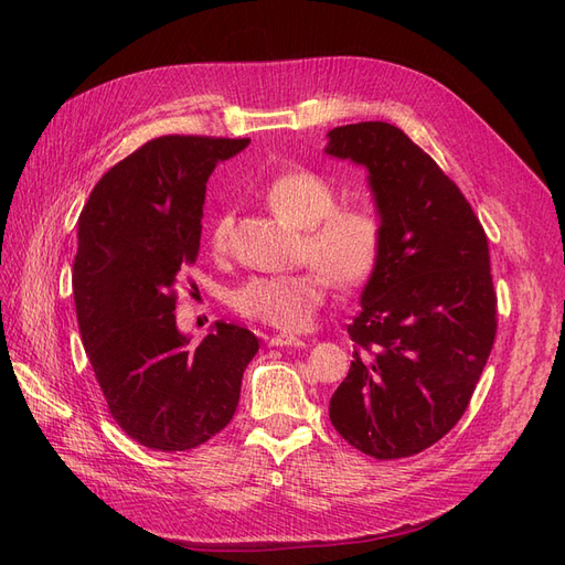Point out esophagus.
Segmentation results:
<instances>
[{"label":"esophagus","instance_id":"esophagus-1","mask_svg":"<svg viewBox=\"0 0 565 565\" xmlns=\"http://www.w3.org/2000/svg\"><path fill=\"white\" fill-rule=\"evenodd\" d=\"M268 344L270 347H295V349H299V347H306V341L295 337V334H273L268 339Z\"/></svg>","mask_w":565,"mask_h":565}]
</instances>
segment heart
<instances>
[{
	"instance_id": "heart-1",
	"label": "heart",
	"mask_w": 565,
	"mask_h": 565,
	"mask_svg": "<svg viewBox=\"0 0 565 565\" xmlns=\"http://www.w3.org/2000/svg\"><path fill=\"white\" fill-rule=\"evenodd\" d=\"M268 207L303 231V254L316 266L295 273L252 276L228 292L233 311L280 330H303L316 318L328 285H363L382 256L384 226L370 207H337L334 185L311 169H295L266 188ZM233 218L218 216L212 247L226 249Z\"/></svg>"
}]
</instances>
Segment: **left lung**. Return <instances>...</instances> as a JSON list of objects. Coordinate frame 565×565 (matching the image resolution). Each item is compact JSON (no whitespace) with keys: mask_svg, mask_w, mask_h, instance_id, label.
<instances>
[{"mask_svg":"<svg viewBox=\"0 0 565 565\" xmlns=\"http://www.w3.org/2000/svg\"><path fill=\"white\" fill-rule=\"evenodd\" d=\"M324 152L367 169L384 226L330 419L374 459L417 455L465 415L488 363L498 332L488 237L459 188L398 127H337Z\"/></svg>","mask_w":565,"mask_h":565,"instance_id":"obj_1","label":"left lung"}]
</instances>
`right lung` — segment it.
Returning <instances> with one entry per match:
<instances>
[{
  "mask_svg": "<svg viewBox=\"0 0 565 565\" xmlns=\"http://www.w3.org/2000/svg\"><path fill=\"white\" fill-rule=\"evenodd\" d=\"M249 139L160 136L104 174L77 221L73 295L84 351L113 419L150 450L202 446L233 419L259 339L216 320L198 349L174 287L195 264L214 167Z\"/></svg>",
  "mask_w": 565,
  "mask_h": 565,
  "instance_id": "add662e5",
  "label": "right lung"
}]
</instances>
